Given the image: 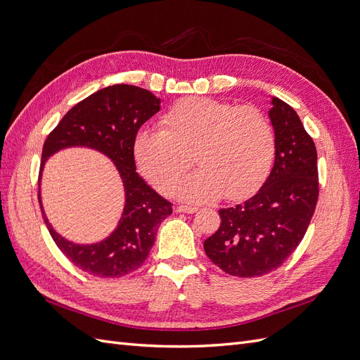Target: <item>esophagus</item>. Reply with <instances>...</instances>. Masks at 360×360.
<instances>
[{"label": "esophagus", "mask_w": 360, "mask_h": 360, "mask_svg": "<svg viewBox=\"0 0 360 360\" xmlns=\"http://www.w3.org/2000/svg\"><path fill=\"white\" fill-rule=\"evenodd\" d=\"M176 212H179V213H195V212H198V209H197V207H191V205H179Z\"/></svg>", "instance_id": "obj_1"}]
</instances>
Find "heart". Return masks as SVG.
Masks as SVG:
<instances>
[{"label": "heart", "mask_w": 360, "mask_h": 360, "mask_svg": "<svg viewBox=\"0 0 360 360\" xmlns=\"http://www.w3.org/2000/svg\"><path fill=\"white\" fill-rule=\"evenodd\" d=\"M134 153L141 172L162 193L175 188L193 154L202 168L174 191L179 198L204 202L225 193L242 200L266 180L275 135L257 108L191 97L171 108L162 129L141 130Z\"/></svg>", "instance_id": "1"}]
</instances>
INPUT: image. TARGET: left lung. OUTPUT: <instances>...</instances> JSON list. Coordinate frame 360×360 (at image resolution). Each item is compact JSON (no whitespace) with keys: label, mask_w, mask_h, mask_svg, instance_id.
I'll return each instance as SVG.
<instances>
[{"label":"left lung","mask_w":360,"mask_h":360,"mask_svg":"<svg viewBox=\"0 0 360 360\" xmlns=\"http://www.w3.org/2000/svg\"><path fill=\"white\" fill-rule=\"evenodd\" d=\"M275 163L252 198L221 209V226L204 250L225 274L263 276L278 269L299 246L319 200L317 150L297 112L270 99Z\"/></svg>","instance_id":"8db88e82"}]
</instances>
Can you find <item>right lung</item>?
<instances>
[{
	"label": "right lung",
	"instance_id": "1",
	"mask_svg": "<svg viewBox=\"0 0 360 360\" xmlns=\"http://www.w3.org/2000/svg\"><path fill=\"white\" fill-rule=\"evenodd\" d=\"M160 99L135 85L115 84L76 103L45 141L39 179L43 219L61 252L84 271L101 278H120L143 266L160 222L172 213L171 202L151 189L136 172L134 156L139 127L160 110ZM84 146L99 150L114 163L125 188V207L116 230L103 241L75 244L50 225L41 204L44 163L61 149Z\"/></svg>",
	"mask_w": 360,
	"mask_h": 360
}]
</instances>
